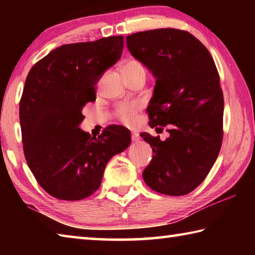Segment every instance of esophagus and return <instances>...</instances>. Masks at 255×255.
I'll list each match as a JSON object with an SVG mask.
<instances>
[{
	"instance_id": "obj_1",
	"label": "esophagus",
	"mask_w": 255,
	"mask_h": 255,
	"mask_svg": "<svg viewBox=\"0 0 255 255\" xmlns=\"http://www.w3.org/2000/svg\"><path fill=\"white\" fill-rule=\"evenodd\" d=\"M131 140L132 141H138V140H139V136H138V133H136V132H132L131 133Z\"/></svg>"
}]
</instances>
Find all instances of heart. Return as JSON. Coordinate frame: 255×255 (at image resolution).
<instances>
[{"mask_svg":"<svg viewBox=\"0 0 255 255\" xmlns=\"http://www.w3.org/2000/svg\"><path fill=\"white\" fill-rule=\"evenodd\" d=\"M123 71L125 73L126 77L132 76L137 74V73L145 72V67L139 60L137 59H128L126 63L123 65ZM146 73V72H145ZM138 109L137 103H128L125 102L119 105L117 108V114L119 118L125 123H130L133 118V114Z\"/></svg>","mask_w":255,"mask_h":255,"instance_id":"heart-1","label":"heart"}]
</instances>
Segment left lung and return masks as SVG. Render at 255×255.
Here are the masks:
<instances>
[{
  "instance_id": "8db88e82",
  "label": "left lung",
  "mask_w": 255,
  "mask_h": 255,
  "mask_svg": "<svg viewBox=\"0 0 255 255\" xmlns=\"http://www.w3.org/2000/svg\"><path fill=\"white\" fill-rule=\"evenodd\" d=\"M126 41L156 79L147 107L149 126L170 132L165 140L140 133L154 153L143 179L163 195H187L206 179L222 147L224 98L215 62L184 30H147Z\"/></svg>"
}]
</instances>
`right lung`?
Here are the masks:
<instances>
[{
	"instance_id": "1",
	"label": "right lung",
	"mask_w": 255,
	"mask_h": 255,
	"mask_svg": "<svg viewBox=\"0 0 255 255\" xmlns=\"http://www.w3.org/2000/svg\"><path fill=\"white\" fill-rule=\"evenodd\" d=\"M124 37L63 45L37 62L25 79L19 117L25 161L40 187L60 200L96 192L106 165L130 145L118 125L91 137L79 127L94 86L122 57Z\"/></svg>"
}]
</instances>
